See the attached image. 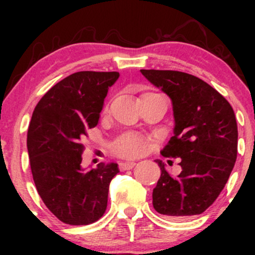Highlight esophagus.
Returning a JSON list of instances; mask_svg holds the SVG:
<instances>
[{"instance_id": "34e87169", "label": "esophagus", "mask_w": 255, "mask_h": 255, "mask_svg": "<svg viewBox=\"0 0 255 255\" xmlns=\"http://www.w3.org/2000/svg\"><path fill=\"white\" fill-rule=\"evenodd\" d=\"M134 165H135V163L134 162H121L119 164V168L121 171H125V170H129V169L133 168Z\"/></svg>"}]
</instances>
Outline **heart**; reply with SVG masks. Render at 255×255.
Returning <instances> with one entry per match:
<instances>
[{"instance_id": "heart-1", "label": "heart", "mask_w": 255, "mask_h": 255, "mask_svg": "<svg viewBox=\"0 0 255 255\" xmlns=\"http://www.w3.org/2000/svg\"><path fill=\"white\" fill-rule=\"evenodd\" d=\"M157 95V93H144L142 96ZM145 150V142L140 136L135 134H125L120 136L113 145V152L116 156L122 158H136L141 156Z\"/></svg>"}]
</instances>
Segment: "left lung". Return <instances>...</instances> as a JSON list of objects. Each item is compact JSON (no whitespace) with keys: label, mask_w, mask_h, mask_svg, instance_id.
<instances>
[{"label":"left lung","mask_w":255,"mask_h":255,"mask_svg":"<svg viewBox=\"0 0 255 255\" xmlns=\"http://www.w3.org/2000/svg\"><path fill=\"white\" fill-rule=\"evenodd\" d=\"M152 85L169 96L174 136L162 156L178 157L181 172L172 176L162 160L152 193L160 215L189 218L203 213L223 191L238 156V124L229 102L194 75L177 71L141 69Z\"/></svg>","instance_id":"1"}]
</instances>
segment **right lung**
I'll return each mask as SVG.
<instances>
[{"label":"right lung","mask_w":255,"mask_h":255,"mask_svg":"<svg viewBox=\"0 0 255 255\" xmlns=\"http://www.w3.org/2000/svg\"><path fill=\"white\" fill-rule=\"evenodd\" d=\"M118 72H78L52 86L34 108L27 131L32 176L43 203L61 222L95 223L104 215L116 163L83 168L87 130L98 125Z\"/></svg>","instance_id":"1"}]
</instances>
